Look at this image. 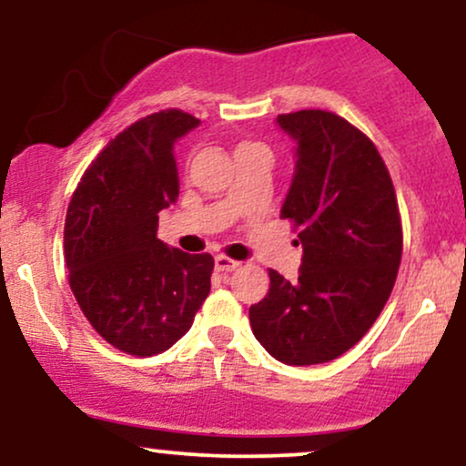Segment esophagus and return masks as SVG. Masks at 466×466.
<instances>
[{
    "mask_svg": "<svg viewBox=\"0 0 466 466\" xmlns=\"http://www.w3.org/2000/svg\"><path fill=\"white\" fill-rule=\"evenodd\" d=\"M215 267H217V271H234V269H238L240 263L238 260L218 254V256H215Z\"/></svg>",
    "mask_w": 466,
    "mask_h": 466,
    "instance_id": "34e87169",
    "label": "esophagus"
}]
</instances>
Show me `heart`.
<instances>
[{
    "instance_id": "obj_1",
    "label": "heart",
    "mask_w": 466,
    "mask_h": 466,
    "mask_svg": "<svg viewBox=\"0 0 466 466\" xmlns=\"http://www.w3.org/2000/svg\"><path fill=\"white\" fill-rule=\"evenodd\" d=\"M248 151H267V148H265V144L251 142V140H240L237 147H234V155L248 153Z\"/></svg>"
}]
</instances>
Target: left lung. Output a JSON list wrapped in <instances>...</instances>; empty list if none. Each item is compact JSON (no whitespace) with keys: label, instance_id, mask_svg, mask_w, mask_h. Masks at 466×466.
Listing matches in <instances>:
<instances>
[{"label":"left lung","instance_id":"left-lung-1","mask_svg":"<svg viewBox=\"0 0 466 466\" xmlns=\"http://www.w3.org/2000/svg\"><path fill=\"white\" fill-rule=\"evenodd\" d=\"M298 140L296 177L282 218L304 256L298 282L269 271V293L249 307L256 339L289 366L344 355L386 307L403 254L397 192L366 133L341 116H278Z\"/></svg>","mask_w":466,"mask_h":466}]
</instances>
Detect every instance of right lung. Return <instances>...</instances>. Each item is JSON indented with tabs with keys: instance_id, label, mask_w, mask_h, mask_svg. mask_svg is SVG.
Here are the masks:
<instances>
[{
	"instance_id": "add662e5",
	"label": "right lung",
	"mask_w": 466,
	"mask_h": 466,
	"mask_svg": "<svg viewBox=\"0 0 466 466\" xmlns=\"http://www.w3.org/2000/svg\"><path fill=\"white\" fill-rule=\"evenodd\" d=\"M197 125L181 109L140 117L87 166L69 201V287L96 333L127 355L168 350L210 293L212 256L155 237L159 210L179 195L175 140Z\"/></svg>"
}]
</instances>
